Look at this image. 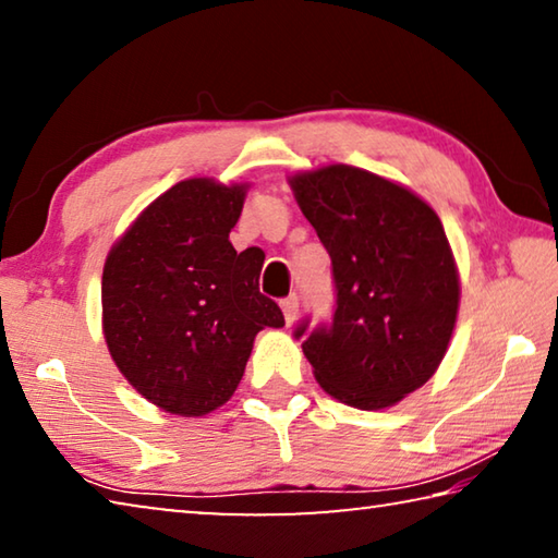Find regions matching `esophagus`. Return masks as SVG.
<instances>
[{
    "mask_svg": "<svg viewBox=\"0 0 558 558\" xmlns=\"http://www.w3.org/2000/svg\"><path fill=\"white\" fill-rule=\"evenodd\" d=\"M298 307H300L298 295H290V298H286V300L280 302V310H282V315H286V325H288V327H290L292 323H295Z\"/></svg>",
    "mask_w": 558,
    "mask_h": 558,
    "instance_id": "esophagus-1",
    "label": "esophagus"
}]
</instances>
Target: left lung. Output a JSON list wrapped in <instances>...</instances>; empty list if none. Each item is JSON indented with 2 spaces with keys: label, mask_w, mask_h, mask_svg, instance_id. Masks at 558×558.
Segmentation results:
<instances>
[{
  "label": "left lung",
  "mask_w": 558,
  "mask_h": 558,
  "mask_svg": "<svg viewBox=\"0 0 558 558\" xmlns=\"http://www.w3.org/2000/svg\"><path fill=\"white\" fill-rule=\"evenodd\" d=\"M288 184L337 288L332 325L313 329L302 352L337 401L389 409L436 374L456 329L460 276L446 229L409 186L359 167L325 165Z\"/></svg>",
  "instance_id": "obj_1"
}]
</instances>
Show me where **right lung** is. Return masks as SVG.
I'll return each instance as SVG.
<instances>
[{
    "label": "right lung",
    "mask_w": 558,
    "mask_h": 558,
    "mask_svg": "<svg viewBox=\"0 0 558 558\" xmlns=\"http://www.w3.org/2000/svg\"><path fill=\"white\" fill-rule=\"evenodd\" d=\"M251 184L194 177L167 189L112 243L102 268V337L120 374L167 413L196 418L231 399L280 307L260 263L229 233Z\"/></svg>",
    "instance_id": "1"
}]
</instances>
